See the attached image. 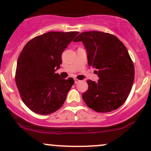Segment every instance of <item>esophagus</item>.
<instances>
[{"mask_svg": "<svg viewBox=\"0 0 151 151\" xmlns=\"http://www.w3.org/2000/svg\"><path fill=\"white\" fill-rule=\"evenodd\" d=\"M74 83H75V84H77V83H78L79 82H80V80H77V79H74Z\"/></svg>", "mask_w": 151, "mask_h": 151, "instance_id": "obj_1", "label": "esophagus"}]
</instances>
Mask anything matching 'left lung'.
I'll use <instances>...</instances> for the list:
<instances>
[{
  "instance_id": "1",
  "label": "left lung",
  "mask_w": 151,
  "mask_h": 151,
  "mask_svg": "<svg viewBox=\"0 0 151 151\" xmlns=\"http://www.w3.org/2000/svg\"><path fill=\"white\" fill-rule=\"evenodd\" d=\"M73 42H82L90 66L99 80H88L83 99L88 107L98 112L118 109L126 101L134 80V66L127 49L110 33L100 31L81 33Z\"/></svg>"
}]
</instances>
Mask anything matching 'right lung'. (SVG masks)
<instances>
[{"mask_svg":"<svg viewBox=\"0 0 151 151\" xmlns=\"http://www.w3.org/2000/svg\"><path fill=\"white\" fill-rule=\"evenodd\" d=\"M79 32L52 31L33 38L22 49L17 63L15 81L24 104L39 115L60 109L74 85L60 78L56 70L61 55Z\"/></svg>","mask_w":151,"mask_h":151,"instance_id":"add662e5","label":"right lung"}]
</instances>
